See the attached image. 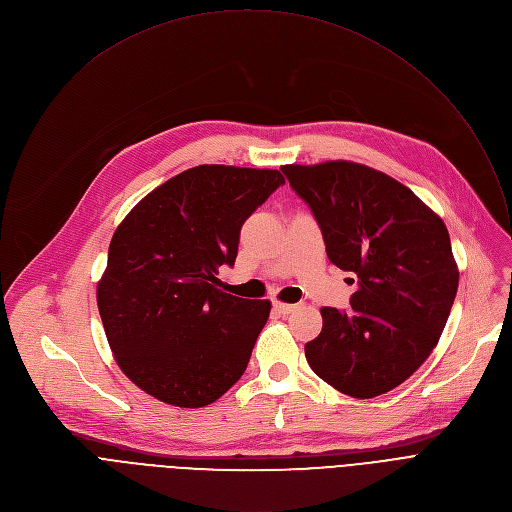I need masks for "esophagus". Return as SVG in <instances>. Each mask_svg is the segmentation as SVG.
<instances>
[{
  "label": "esophagus",
  "instance_id": "obj_1",
  "mask_svg": "<svg viewBox=\"0 0 512 512\" xmlns=\"http://www.w3.org/2000/svg\"><path fill=\"white\" fill-rule=\"evenodd\" d=\"M273 308L279 312V314H291L298 306L296 304H283V302H275Z\"/></svg>",
  "mask_w": 512,
  "mask_h": 512
}]
</instances>
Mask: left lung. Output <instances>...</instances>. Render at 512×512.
Segmentation results:
<instances>
[{
    "instance_id": "8db88e82",
    "label": "left lung",
    "mask_w": 512,
    "mask_h": 512,
    "mask_svg": "<svg viewBox=\"0 0 512 512\" xmlns=\"http://www.w3.org/2000/svg\"><path fill=\"white\" fill-rule=\"evenodd\" d=\"M312 208L328 259L358 277L350 310L322 308L310 369L336 391L371 399L407 381L446 328L460 281L450 233L395 178L348 160L281 166Z\"/></svg>"
}]
</instances>
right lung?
Segmentation results:
<instances>
[{"label":"right lung","instance_id":"right-lung-1","mask_svg":"<svg viewBox=\"0 0 512 512\" xmlns=\"http://www.w3.org/2000/svg\"><path fill=\"white\" fill-rule=\"evenodd\" d=\"M285 182L279 170L202 164L143 196L119 223L97 306L123 375L162 403L196 409L245 373L271 302L227 294L251 212Z\"/></svg>","mask_w":512,"mask_h":512}]
</instances>
